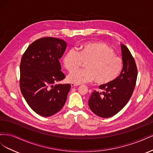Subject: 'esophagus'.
Segmentation results:
<instances>
[{
  "instance_id": "1",
  "label": "esophagus",
  "mask_w": 153,
  "mask_h": 153,
  "mask_svg": "<svg viewBox=\"0 0 153 153\" xmlns=\"http://www.w3.org/2000/svg\"><path fill=\"white\" fill-rule=\"evenodd\" d=\"M71 87H77V86H78V85H76V84H71Z\"/></svg>"
}]
</instances>
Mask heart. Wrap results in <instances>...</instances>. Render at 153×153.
Instances as JSON below:
<instances>
[{"mask_svg":"<svg viewBox=\"0 0 153 153\" xmlns=\"http://www.w3.org/2000/svg\"><path fill=\"white\" fill-rule=\"evenodd\" d=\"M63 62L68 71H73L68 76V82L76 85L94 80L100 85L110 84L119 76L123 66V60L115 55L113 49L102 43H85L79 52L70 49L64 56ZM84 63H87L86 70L75 71Z\"/></svg>","mask_w":153,"mask_h":153,"instance_id":"obj_1","label":"heart"}]
</instances>
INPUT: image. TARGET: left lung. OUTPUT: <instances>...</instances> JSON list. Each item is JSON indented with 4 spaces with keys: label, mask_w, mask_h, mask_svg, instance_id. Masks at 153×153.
Segmentation results:
<instances>
[{
    "label": "left lung",
    "mask_w": 153,
    "mask_h": 153,
    "mask_svg": "<svg viewBox=\"0 0 153 153\" xmlns=\"http://www.w3.org/2000/svg\"><path fill=\"white\" fill-rule=\"evenodd\" d=\"M121 47L123 67L120 75L110 84L100 85L103 92L94 91L89 100L90 109L101 117L108 118L120 112L130 99L135 87V61L126 46Z\"/></svg>",
    "instance_id": "1"
}]
</instances>
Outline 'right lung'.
Returning a JSON list of instances; mask_svg holds the SVG:
<instances>
[{
    "mask_svg": "<svg viewBox=\"0 0 153 153\" xmlns=\"http://www.w3.org/2000/svg\"><path fill=\"white\" fill-rule=\"evenodd\" d=\"M66 48L64 40L47 37L31 43L22 57V94L30 107L43 117L58 112L70 90V84H56L65 78L59 60Z\"/></svg>",
    "mask_w": 153,
    "mask_h": 153,
    "instance_id": "1",
    "label": "right lung"
}]
</instances>
